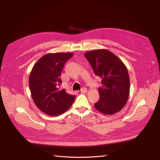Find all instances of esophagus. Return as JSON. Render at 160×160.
<instances>
[{
    "label": "esophagus",
    "instance_id": "34e87169",
    "mask_svg": "<svg viewBox=\"0 0 160 160\" xmlns=\"http://www.w3.org/2000/svg\"><path fill=\"white\" fill-rule=\"evenodd\" d=\"M87 90L88 89L86 88H82L81 89L80 91H81V93H86V92H87Z\"/></svg>",
    "mask_w": 160,
    "mask_h": 160
}]
</instances>
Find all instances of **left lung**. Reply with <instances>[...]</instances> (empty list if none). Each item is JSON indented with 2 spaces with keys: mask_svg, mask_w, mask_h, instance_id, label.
<instances>
[{
  "mask_svg": "<svg viewBox=\"0 0 160 160\" xmlns=\"http://www.w3.org/2000/svg\"><path fill=\"white\" fill-rule=\"evenodd\" d=\"M97 76L102 78L98 88L100 98L94 104L98 111L113 115L127 104L130 93V78L127 67L114 54L98 49L84 54Z\"/></svg>",
  "mask_w": 160,
  "mask_h": 160,
  "instance_id": "1",
  "label": "left lung"
}]
</instances>
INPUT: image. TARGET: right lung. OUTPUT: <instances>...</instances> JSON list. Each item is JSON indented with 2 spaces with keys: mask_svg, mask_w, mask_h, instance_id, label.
<instances>
[{
  "mask_svg": "<svg viewBox=\"0 0 160 160\" xmlns=\"http://www.w3.org/2000/svg\"><path fill=\"white\" fill-rule=\"evenodd\" d=\"M73 54L50 53L42 56L33 67L29 87L36 106L48 115H59L66 112L76 98L60 89V76L65 62Z\"/></svg>",
  "mask_w": 160,
  "mask_h": 160,
  "instance_id": "right-lung-1",
  "label": "right lung"
}]
</instances>
